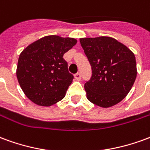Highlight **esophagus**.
<instances>
[{
    "mask_svg": "<svg viewBox=\"0 0 150 150\" xmlns=\"http://www.w3.org/2000/svg\"><path fill=\"white\" fill-rule=\"evenodd\" d=\"M75 79L76 80L79 81V80L81 79V74H80V73H76L75 75Z\"/></svg>",
    "mask_w": 150,
    "mask_h": 150,
    "instance_id": "esophagus-1",
    "label": "esophagus"
}]
</instances>
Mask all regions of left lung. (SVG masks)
<instances>
[{
    "label": "left lung",
    "mask_w": 150,
    "mask_h": 150,
    "mask_svg": "<svg viewBox=\"0 0 150 150\" xmlns=\"http://www.w3.org/2000/svg\"><path fill=\"white\" fill-rule=\"evenodd\" d=\"M91 66L92 75L86 82L87 98L101 108L116 105L128 95L137 77L134 54L111 37L80 38Z\"/></svg>",
    "instance_id": "obj_1"
}]
</instances>
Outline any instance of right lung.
Instances as JSON below:
<instances>
[{
	"label": "right lung",
	"mask_w": 150,
	"mask_h": 150,
	"mask_svg": "<svg viewBox=\"0 0 150 150\" xmlns=\"http://www.w3.org/2000/svg\"><path fill=\"white\" fill-rule=\"evenodd\" d=\"M77 43L72 38L49 35L31 43L20 54L17 78L33 103L49 107L62 100L74 79L63 54Z\"/></svg>",
	"instance_id": "obj_1"
}]
</instances>
